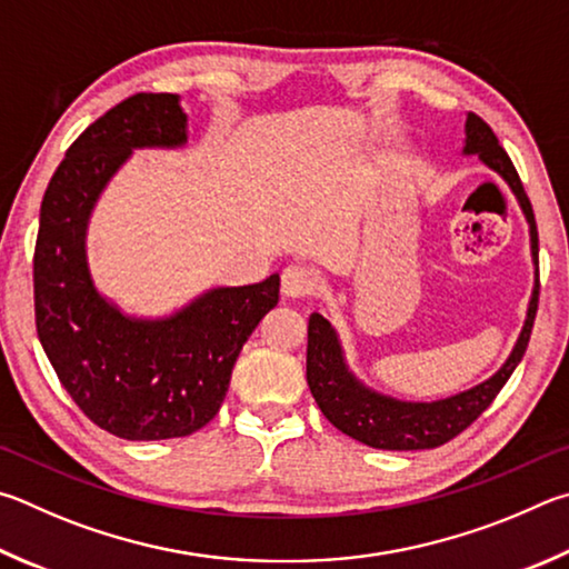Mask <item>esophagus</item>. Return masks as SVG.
I'll use <instances>...</instances> for the list:
<instances>
[{"label":"esophagus","mask_w":569,"mask_h":569,"mask_svg":"<svg viewBox=\"0 0 569 569\" xmlns=\"http://www.w3.org/2000/svg\"><path fill=\"white\" fill-rule=\"evenodd\" d=\"M317 287V274L312 267L307 264H287L282 269V282H279V290L284 297H292V300H302V297H310Z\"/></svg>","instance_id":"esophagus-1"}]
</instances>
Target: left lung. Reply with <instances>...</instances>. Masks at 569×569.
I'll list each match as a JSON object with an SVG mask.
<instances>
[{"instance_id":"left-lung-1","label":"left lung","mask_w":569,"mask_h":569,"mask_svg":"<svg viewBox=\"0 0 569 569\" xmlns=\"http://www.w3.org/2000/svg\"><path fill=\"white\" fill-rule=\"evenodd\" d=\"M472 154L480 157V162L490 167L510 187L527 219V227H530L535 284L530 302H527L522 330L517 335L512 352L507 355L500 370L480 385L470 387V390L455 392L450 397H442V400H400V397L375 390V387L360 380L347 365L345 347L332 322L325 320L320 312L310 315V327H307V385H310L315 402L320 405L322 415L337 430L350 435L357 442L377 447V450H432V447L450 442L452 437L460 435L465 427H470L492 405L497 392L502 390L515 367L520 365L527 342H530L537 315V295H540V267H537V252L540 249H537L532 204L525 194L512 159L497 142L492 129L477 114L467 112L462 157Z\"/></svg>"}]
</instances>
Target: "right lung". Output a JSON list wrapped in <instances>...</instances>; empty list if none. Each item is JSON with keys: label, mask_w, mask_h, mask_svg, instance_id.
I'll use <instances>...</instances> for the list:
<instances>
[{"label": "right lung", "mask_w": 569, "mask_h": 569, "mask_svg": "<svg viewBox=\"0 0 569 569\" xmlns=\"http://www.w3.org/2000/svg\"><path fill=\"white\" fill-rule=\"evenodd\" d=\"M179 94H134L89 124L39 209L34 315L44 355L89 420L122 440L187 437L222 405L242 345L279 302V274L209 287L162 317L129 315L94 284L89 219L134 149H184Z\"/></svg>", "instance_id": "add662e5"}]
</instances>
